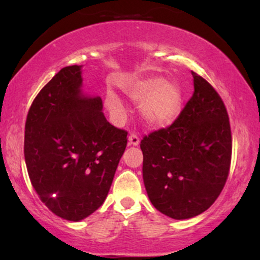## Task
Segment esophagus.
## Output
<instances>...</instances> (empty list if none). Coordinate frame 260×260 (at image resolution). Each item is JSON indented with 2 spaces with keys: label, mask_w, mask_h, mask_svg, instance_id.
Wrapping results in <instances>:
<instances>
[{
  "label": "esophagus",
  "mask_w": 260,
  "mask_h": 260,
  "mask_svg": "<svg viewBox=\"0 0 260 260\" xmlns=\"http://www.w3.org/2000/svg\"><path fill=\"white\" fill-rule=\"evenodd\" d=\"M127 144L129 145H133V147H136V145L140 144V137L137 136V135H130L129 136V142H127Z\"/></svg>",
  "instance_id": "1"
}]
</instances>
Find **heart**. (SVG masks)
<instances>
[{
  "label": "heart",
  "mask_w": 260,
  "mask_h": 260,
  "mask_svg": "<svg viewBox=\"0 0 260 260\" xmlns=\"http://www.w3.org/2000/svg\"><path fill=\"white\" fill-rule=\"evenodd\" d=\"M123 91L130 102L135 104L140 103L138 111L141 118L151 127L163 126L172 122L182 102L179 84L159 76L136 78L124 85ZM105 105L113 116H120L124 111L122 101L112 91L106 93Z\"/></svg>",
  "instance_id": "b5f03b06"
}]
</instances>
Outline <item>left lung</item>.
Wrapping results in <instances>:
<instances>
[{"label": "left lung", "instance_id": "8db88e82", "mask_svg": "<svg viewBox=\"0 0 260 260\" xmlns=\"http://www.w3.org/2000/svg\"><path fill=\"white\" fill-rule=\"evenodd\" d=\"M194 92L177 119L141 141L149 200L169 218L190 219L207 211L230 172L232 136L225 104L195 72Z\"/></svg>", "mask_w": 260, "mask_h": 260}]
</instances>
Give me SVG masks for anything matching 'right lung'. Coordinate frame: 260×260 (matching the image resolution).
<instances>
[{"label": "right lung", "instance_id": "1", "mask_svg": "<svg viewBox=\"0 0 260 260\" xmlns=\"http://www.w3.org/2000/svg\"><path fill=\"white\" fill-rule=\"evenodd\" d=\"M83 66L63 67L39 92L27 115L24 159L41 201L70 221L101 207L126 135L106 120L101 97L83 92Z\"/></svg>", "mask_w": 260, "mask_h": 260}]
</instances>
